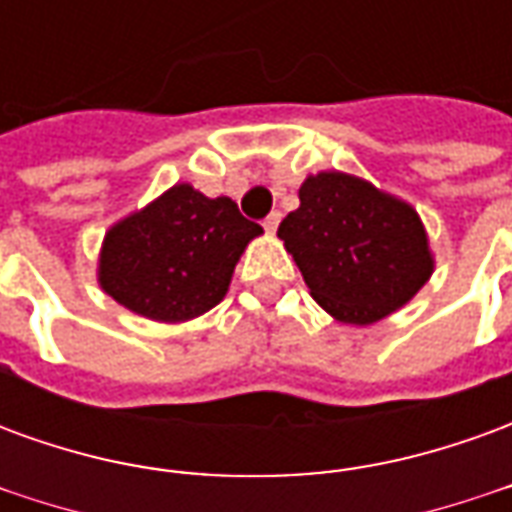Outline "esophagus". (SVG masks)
Listing matches in <instances>:
<instances>
[{"label":"esophagus","instance_id":"obj_1","mask_svg":"<svg viewBox=\"0 0 512 512\" xmlns=\"http://www.w3.org/2000/svg\"><path fill=\"white\" fill-rule=\"evenodd\" d=\"M279 222H282V213H279V211H274V213H271V216H268L266 222H263V227H266L268 233H277Z\"/></svg>","mask_w":512,"mask_h":512}]
</instances>
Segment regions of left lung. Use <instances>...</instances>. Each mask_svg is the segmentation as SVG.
<instances>
[{
	"mask_svg": "<svg viewBox=\"0 0 512 512\" xmlns=\"http://www.w3.org/2000/svg\"><path fill=\"white\" fill-rule=\"evenodd\" d=\"M277 235L334 321L370 326L406 307L436 260L411 202L340 169L307 175Z\"/></svg>",
	"mask_w": 512,
	"mask_h": 512,
	"instance_id": "8db88e82",
	"label": "left lung"
}]
</instances>
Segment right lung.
I'll return each mask as SVG.
<instances>
[{"instance_id":"add662e5","label":"right lung","mask_w":512,"mask_h":512,"mask_svg":"<svg viewBox=\"0 0 512 512\" xmlns=\"http://www.w3.org/2000/svg\"><path fill=\"white\" fill-rule=\"evenodd\" d=\"M260 233L230 197L175 183L106 230L98 285L147 321H194L227 296L235 263Z\"/></svg>"}]
</instances>
